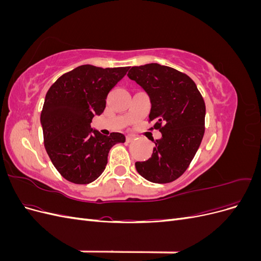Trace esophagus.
I'll return each mask as SVG.
<instances>
[{
    "label": "esophagus",
    "mask_w": 261,
    "mask_h": 261,
    "mask_svg": "<svg viewBox=\"0 0 261 261\" xmlns=\"http://www.w3.org/2000/svg\"><path fill=\"white\" fill-rule=\"evenodd\" d=\"M134 139H135V136H134V135H130V134L126 135V141H127V143H130V141H133Z\"/></svg>",
    "instance_id": "1"
}]
</instances>
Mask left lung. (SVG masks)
<instances>
[{
  "mask_svg": "<svg viewBox=\"0 0 261 261\" xmlns=\"http://www.w3.org/2000/svg\"><path fill=\"white\" fill-rule=\"evenodd\" d=\"M127 76L148 94L149 121L162 135L153 140L151 158L136 162V170L152 183H170L186 171L200 146L204 101L191 77L169 66L158 63L134 66Z\"/></svg>",
  "mask_w": 261,
  "mask_h": 261,
  "instance_id": "left-lung-1",
  "label": "left lung"
}]
</instances>
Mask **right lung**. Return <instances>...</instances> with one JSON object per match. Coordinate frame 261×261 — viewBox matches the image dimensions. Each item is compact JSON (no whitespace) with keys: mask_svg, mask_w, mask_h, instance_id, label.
Masks as SVG:
<instances>
[{"mask_svg":"<svg viewBox=\"0 0 261 261\" xmlns=\"http://www.w3.org/2000/svg\"><path fill=\"white\" fill-rule=\"evenodd\" d=\"M127 70L82 65L62 75L46 92L40 116L44 147L55 169L74 184L96 180L110 149L125 143L123 134L105 136L90 124L105 111L108 93Z\"/></svg>","mask_w":261,"mask_h":261,"instance_id":"obj_1","label":"right lung"}]
</instances>
